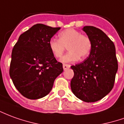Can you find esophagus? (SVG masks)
<instances>
[{
	"mask_svg": "<svg viewBox=\"0 0 124 124\" xmlns=\"http://www.w3.org/2000/svg\"><path fill=\"white\" fill-rule=\"evenodd\" d=\"M70 67V65L69 64H63V68H64V70H67L68 68Z\"/></svg>",
	"mask_w": 124,
	"mask_h": 124,
	"instance_id": "1",
	"label": "esophagus"
}]
</instances>
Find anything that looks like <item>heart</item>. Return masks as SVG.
Returning a JSON list of instances; mask_svg holds the SVG:
<instances>
[{
  "label": "heart",
  "instance_id": "heart-1",
  "mask_svg": "<svg viewBox=\"0 0 124 124\" xmlns=\"http://www.w3.org/2000/svg\"><path fill=\"white\" fill-rule=\"evenodd\" d=\"M68 46V53L60 59L62 62H74L80 58L86 59L92 50L91 39L74 29H67L59 33V39L51 38L48 42L49 49L55 58H60Z\"/></svg>",
  "mask_w": 124,
  "mask_h": 124
}]
</instances>
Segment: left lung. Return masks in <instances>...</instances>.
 <instances>
[{"label": "left lung", "mask_w": 124, "mask_h": 124, "mask_svg": "<svg viewBox=\"0 0 124 124\" xmlns=\"http://www.w3.org/2000/svg\"><path fill=\"white\" fill-rule=\"evenodd\" d=\"M83 30L92 42L87 59L72 66L74 77L70 82L74 95L85 102H95L113 89L118 64L113 42L101 29L85 26Z\"/></svg>", "instance_id": "left-lung-1"}]
</instances>
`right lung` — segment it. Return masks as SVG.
I'll list each match as a JSON object with an SVG mask.
<instances>
[{"label": "right lung", "mask_w": 124, "mask_h": 124, "mask_svg": "<svg viewBox=\"0 0 124 124\" xmlns=\"http://www.w3.org/2000/svg\"><path fill=\"white\" fill-rule=\"evenodd\" d=\"M60 29L36 24L20 35L14 46L9 74L16 89L26 98L46 96L63 72L62 64L56 60L48 46Z\"/></svg>", "instance_id": "obj_1"}]
</instances>
